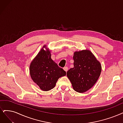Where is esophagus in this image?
Returning <instances> with one entry per match:
<instances>
[{"label": "esophagus", "mask_w": 123, "mask_h": 123, "mask_svg": "<svg viewBox=\"0 0 123 123\" xmlns=\"http://www.w3.org/2000/svg\"><path fill=\"white\" fill-rule=\"evenodd\" d=\"M63 69H64L66 72H67L68 71V67L67 66L64 67V68H63Z\"/></svg>", "instance_id": "obj_1"}]
</instances>
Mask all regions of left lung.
<instances>
[{
	"label": "left lung",
	"mask_w": 123,
	"mask_h": 123,
	"mask_svg": "<svg viewBox=\"0 0 123 123\" xmlns=\"http://www.w3.org/2000/svg\"><path fill=\"white\" fill-rule=\"evenodd\" d=\"M74 67L67 72V76L76 92L87 91L96 83L101 71V65L89 50L75 52Z\"/></svg>",
	"instance_id": "1"
}]
</instances>
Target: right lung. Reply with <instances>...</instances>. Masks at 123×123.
<instances>
[{
    "instance_id": "right-lung-1",
    "label": "right lung",
    "mask_w": 123,
    "mask_h": 123,
    "mask_svg": "<svg viewBox=\"0 0 123 123\" xmlns=\"http://www.w3.org/2000/svg\"><path fill=\"white\" fill-rule=\"evenodd\" d=\"M29 69L32 80L44 91L53 89L58 80L66 75V72L51 59V51L45 45L32 61Z\"/></svg>"
}]
</instances>
